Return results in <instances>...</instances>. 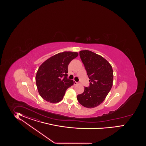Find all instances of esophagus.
I'll return each mask as SVG.
<instances>
[{"instance_id":"1","label":"esophagus","mask_w":146,"mask_h":146,"mask_svg":"<svg viewBox=\"0 0 146 146\" xmlns=\"http://www.w3.org/2000/svg\"><path fill=\"white\" fill-rule=\"evenodd\" d=\"M79 84V82H76L75 81H74V85H76V84Z\"/></svg>"}]
</instances>
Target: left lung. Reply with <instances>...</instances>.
Here are the masks:
<instances>
[{"mask_svg":"<svg viewBox=\"0 0 146 146\" xmlns=\"http://www.w3.org/2000/svg\"><path fill=\"white\" fill-rule=\"evenodd\" d=\"M79 53L90 82L77 99L82 106L95 108L104 101L112 87L113 70L110 64L100 55L89 50Z\"/></svg>","mask_w":146,"mask_h":146,"instance_id":"1","label":"left lung"}]
</instances>
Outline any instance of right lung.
I'll return each mask as SVG.
<instances>
[{
    "label": "right lung",
    "mask_w": 146,
    "mask_h": 146,
    "mask_svg": "<svg viewBox=\"0 0 146 146\" xmlns=\"http://www.w3.org/2000/svg\"><path fill=\"white\" fill-rule=\"evenodd\" d=\"M78 56L76 52L64 51L49 58L39 67L36 82L40 96L51 103L61 101L67 88L74 84L67 79L68 65Z\"/></svg>",
    "instance_id": "right-lung-1"
}]
</instances>
